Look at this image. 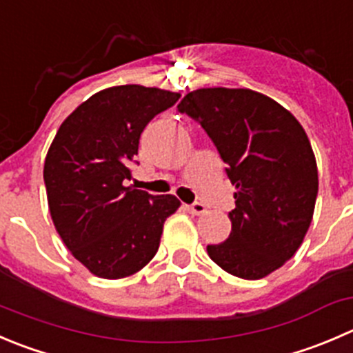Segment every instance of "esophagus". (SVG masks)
<instances>
[{
    "label": "esophagus",
    "mask_w": 353,
    "mask_h": 353,
    "mask_svg": "<svg viewBox=\"0 0 353 353\" xmlns=\"http://www.w3.org/2000/svg\"><path fill=\"white\" fill-rule=\"evenodd\" d=\"M188 210H190V214L193 215H201L207 212V207H205L203 203H200V201H194V203L188 205Z\"/></svg>",
    "instance_id": "obj_1"
}]
</instances>
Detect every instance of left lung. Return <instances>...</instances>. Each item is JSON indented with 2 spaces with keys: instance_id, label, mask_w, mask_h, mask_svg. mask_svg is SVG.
Segmentation results:
<instances>
[{
  "instance_id": "left-lung-1",
  "label": "left lung",
  "mask_w": 353,
  "mask_h": 353,
  "mask_svg": "<svg viewBox=\"0 0 353 353\" xmlns=\"http://www.w3.org/2000/svg\"><path fill=\"white\" fill-rule=\"evenodd\" d=\"M177 110L205 129L236 186L231 234L208 245V256L238 278H265L295 255L312 222L319 181L305 131L252 90L191 91Z\"/></svg>"
}]
</instances>
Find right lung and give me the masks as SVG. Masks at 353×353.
Returning <instances> with one entry per match:
<instances>
[{
  "instance_id": "add662e5",
  "label": "right lung",
  "mask_w": 353,
  "mask_h": 353,
  "mask_svg": "<svg viewBox=\"0 0 353 353\" xmlns=\"http://www.w3.org/2000/svg\"><path fill=\"white\" fill-rule=\"evenodd\" d=\"M179 97L138 84L108 88L65 119L48 150L44 186L53 224L98 278L141 271L159 250L165 219L179 208L172 194L125 186L141 132Z\"/></svg>"
}]
</instances>
